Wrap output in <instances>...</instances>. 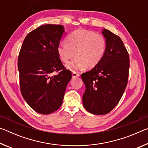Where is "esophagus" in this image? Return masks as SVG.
Returning a JSON list of instances; mask_svg holds the SVG:
<instances>
[{
	"label": "esophagus",
	"instance_id": "34e87169",
	"mask_svg": "<svg viewBox=\"0 0 148 148\" xmlns=\"http://www.w3.org/2000/svg\"><path fill=\"white\" fill-rule=\"evenodd\" d=\"M79 76V73H77V72H75V71H73V72H72V77H73V78H75V77H78Z\"/></svg>",
	"mask_w": 148,
	"mask_h": 148
}]
</instances>
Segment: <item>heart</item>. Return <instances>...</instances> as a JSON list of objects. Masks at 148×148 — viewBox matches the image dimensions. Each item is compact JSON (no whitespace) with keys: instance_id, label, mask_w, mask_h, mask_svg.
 <instances>
[{"instance_id":"heart-1","label":"heart","mask_w":148,"mask_h":148,"mask_svg":"<svg viewBox=\"0 0 148 148\" xmlns=\"http://www.w3.org/2000/svg\"><path fill=\"white\" fill-rule=\"evenodd\" d=\"M66 44H59L57 52L61 61L68 62L76 57L66 68L74 70L92 69L102 61L106 53L107 42L103 35L87 30L78 29L69 34Z\"/></svg>"}]
</instances>
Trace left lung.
<instances>
[{
  "label": "left lung",
  "instance_id": "8db88e82",
  "mask_svg": "<svg viewBox=\"0 0 148 148\" xmlns=\"http://www.w3.org/2000/svg\"><path fill=\"white\" fill-rule=\"evenodd\" d=\"M102 33L107 42L103 59L91 71L82 74L86 86L84 106L95 115L108 114L114 108L123 94L129 77V56L123 42L106 29Z\"/></svg>",
  "mask_w": 148,
  "mask_h": 148
}]
</instances>
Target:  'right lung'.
Segmentation results:
<instances>
[{
    "mask_svg": "<svg viewBox=\"0 0 148 148\" xmlns=\"http://www.w3.org/2000/svg\"><path fill=\"white\" fill-rule=\"evenodd\" d=\"M64 27L44 25L27 35L18 57L21 92L34 111L49 114L61 106L72 73L64 68L57 52ZM61 70L57 75L53 72Z\"/></svg>",
    "mask_w": 148,
    "mask_h": 148,
    "instance_id": "right-lung-1",
    "label": "right lung"
}]
</instances>
